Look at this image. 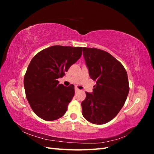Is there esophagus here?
I'll return each instance as SVG.
<instances>
[{"mask_svg": "<svg viewBox=\"0 0 154 154\" xmlns=\"http://www.w3.org/2000/svg\"><path fill=\"white\" fill-rule=\"evenodd\" d=\"M74 89H75V92H78L79 91H80V90H79V88H78L77 87H75V88H74Z\"/></svg>", "mask_w": 154, "mask_h": 154, "instance_id": "1", "label": "esophagus"}]
</instances>
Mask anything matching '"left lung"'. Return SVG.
I'll use <instances>...</instances> for the list:
<instances>
[{"label": "left lung", "instance_id": "obj_1", "mask_svg": "<svg viewBox=\"0 0 154 154\" xmlns=\"http://www.w3.org/2000/svg\"><path fill=\"white\" fill-rule=\"evenodd\" d=\"M89 76L96 82L92 93L86 92L82 114L88 122L103 125L122 109L129 92L127 72L118 60L105 51L83 48Z\"/></svg>", "mask_w": 154, "mask_h": 154}]
</instances>
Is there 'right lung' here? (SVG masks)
I'll return each instance as SVG.
<instances>
[{
	"instance_id": "obj_1",
	"label": "right lung",
	"mask_w": 154,
	"mask_h": 154,
	"mask_svg": "<svg viewBox=\"0 0 154 154\" xmlns=\"http://www.w3.org/2000/svg\"><path fill=\"white\" fill-rule=\"evenodd\" d=\"M82 47L53 45L41 51L27 67L24 85L26 97L34 112L45 121L66 114L74 95V86L59 84L57 79L82 56Z\"/></svg>"
}]
</instances>
